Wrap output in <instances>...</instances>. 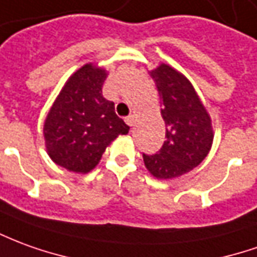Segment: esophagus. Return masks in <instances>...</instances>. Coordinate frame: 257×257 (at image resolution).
Wrapping results in <instances>:
<instances>
[{"instance_id": "1", "label": "esophagus", "mask_w": 257, "mask_h": 257, "mask_svg": "<svg viewBox=\"0 0 257 257\" xmlns=\"http://www.w3.org/2000/svg\"><path fill=\"white\" fill-rule=\"evenodd\" d=\"M124 120H125V123L130 125V127H132V125H134V123H136V117H134L133 114H132V116H127Z\"/></svg>"}]
</instances>
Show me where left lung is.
I'll return each mask as SVG.
<instances>
[{"instance_id":"left-lung-1","label":"left lung","mask_w":257,"mask_h":257,"mask_svg":"<svg viewBox=\"0 0 257 257\" xmlns=\"http://www.w3.org/2000/svg\"><path fill=\"white\" fill-rule=\"evenodd\" d=\"M148 72L158 89L166 133L158 154H143L144 165L157 179L179 178L208 155L214 140L213 121L192 82L182 72L165 63Z\"/></svg>"}]
</instances>
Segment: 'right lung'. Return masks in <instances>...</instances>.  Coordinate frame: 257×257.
Instances as JSON below:
<instances>
[{"label":"right lung","mask_w":257,"mask_h":257,"mask_svg":"<svg viewBox=\"0 0 257 257\" xmlns=\"http://www.w3.org/2000/svg\"><path fill=\"white\" fill-rule=\"evenodd\" d=\"M107 77L103 67L88 63L65 81L43 124L46 151L57 165L75 173H88L103 152L130 127L103 98Z\"/></svg>","instance_id":"1"}]
</instances>
